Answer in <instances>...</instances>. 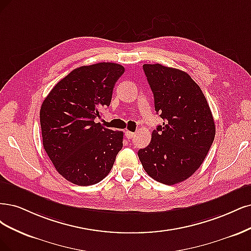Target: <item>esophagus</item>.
I'll use <instances>...</instances> for the list:
<instances>
[{
  "label": "esophagus",
  "instance_id": "esophagus-1",
  "mask_svg": "<svg viewBox=\"0 0 251 251\" xmlns=\"http://www.w3.org/2000/svg\"><path fill=\"white\" fill-rule=\"evenodd\" d=\"M135 135H136V132H132V131H125V136L127 137L128 140H132Z\"/></svg>",
  "mask_w": 251,
  "mask_h": 251
}]
</instances>
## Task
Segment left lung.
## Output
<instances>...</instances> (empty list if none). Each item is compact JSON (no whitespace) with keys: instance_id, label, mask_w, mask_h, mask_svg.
<instances>
[{"instance_id":"left-lung-1","label":"left lung","mask_w":251,"mask_h":251,"mask_svg":"<svg viewBox=\"0 0 251 251\" xmlns=\"http://www.w3.org/2000/svg\"><path fill=\"white\" fill-rule=\"evenodd\" d=\"M143 69L164 123L137 155L150 177L173 185L188 179L203 163L215 139L214 118L201 88L187 73L159 63Z\"/></svg>"}]
</instances>
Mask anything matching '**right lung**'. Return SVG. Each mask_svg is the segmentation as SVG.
Masks as SVG:
<instances>
[{
	"label": "right lung",
	"instance_id": "1",
	"mask_svg": "<svg viewBox=\"0 0 251 251\" xmlns=\"http://www.w3.org/2000/svg\"><path fill=\"white\" fill-rule=\"evenodd\" d=\"M118 63L100 62L73 70L56 84L40 107L43 145L56 171L72 183L92 185L105 178L123 147V131L95 119L109 106L124 74Z\"/></svg>",
	"mask_w": 251,
	"mask_h": 251
}]
</instances>
